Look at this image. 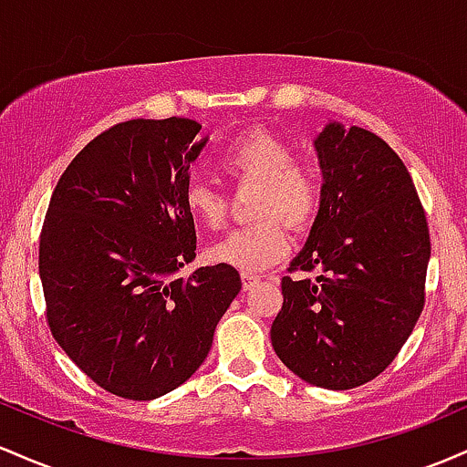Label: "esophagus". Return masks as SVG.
I'll return each instance as SVG.
<instances>
[{"label": "esophagus", "instance_id": "esophagus-1", "mask_svg": "<svg viewBox=\"0 0 467 467\" xmlns=\"http://www.w3.org/2000/svg\"><path fill=\"white\" fill-rule=\"evenodd\" d=\"M258 282H260V275H254V274H243V286H244V291L254 289V286L258 285Z\"/></svg>", "mask_w": 467, "mask_h": 467}]
</instances>
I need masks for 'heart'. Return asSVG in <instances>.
<instances>
[{"mask_svg":"<svg viewBox=\"0 0 467 467\" xmlns=\"http://www.w3.org/2000/svg\"><path fill=\"white\" fill-rule=\"evenodd\" d=\"M218 167L235 185L255 187L251 216L260 218L235 229L207 251L209 260L258 274L289 251L286 224L297 232L311 227L324 198L317 167L293 159V145L266 128H249L218 151ZM182 205L196 223L220 229L227 220V196L202 178L182 192Z\"/></svg>","mask_w":467,"mask_h":467,"instance_id":"obj_1","label":"heart"}]
</instances>
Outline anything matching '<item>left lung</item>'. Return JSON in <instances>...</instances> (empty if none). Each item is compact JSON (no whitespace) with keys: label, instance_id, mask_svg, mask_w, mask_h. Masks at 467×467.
Instances as JSON below:
<instances>
[{"label":"left lung","instance_id":"8db88e82","mask_svg":"<svg viewBox=\"0 0 467 467\" xmlns=\"http://www.w3.org/2000/svg\"><path fill=\"white\" fill-rule=\"evenodd\" d=\"M324 198L282 277L271 344L306 384L358 389L397 358L426 297L431 234L406 165L368 130L324 125L316 139Z\"/></svg>","mask_w":467,"mask_h":467}]
</instances>
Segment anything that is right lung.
Instances as JSON below:
<instances>
[{
  "label": "right lung",
  "instance_id": "obj_1",
  "mask_svg": "<svg viewBox=\"0 0 467 467\" xmlns=\"http://www.w3.org/2000/svg\"><path fill=\"white\" fill-rule=\"evenodd\" d=\"M198 132L201 123L176 117L106 130L66 167L41 229L52 337L123 400L150 401L185 384L243 289L227 265L178 277L196 258L182 192L207 145Z\"/></svg>",
  "mask_w": 467,
  "mask_h": 467
}]
</instances>
